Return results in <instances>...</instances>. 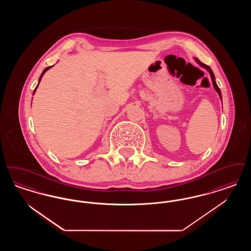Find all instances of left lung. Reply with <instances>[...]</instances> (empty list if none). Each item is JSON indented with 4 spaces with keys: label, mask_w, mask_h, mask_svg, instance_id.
I'll list each match as a JSON object with an SVG mask.
<instances>
[{
    "label": "left lung",
    "mask_w": 251,
    "mask_h": 251,
    "mask_svg": "<svg viewBox=\"0 0 251 251\" xmlns=\"http://www.w3.org/2000/svg\"><path fill=\"white\" fill-rule=\"evenodd\" d=\"M195 61L201 66V67H202L203 69H205L207 72L210 73V76H211V79H212V83H213V85H214V87H215V91L217 92V94L219 95V98H220V100H222V96H221V91H220V89H219V87H218V85L216 84V82H215V74H214V72L212 71V69L209 67V66H207V65H205V64H203L201 63L200 60L198 59V58H195Z\"/></svg>",
    "instance_id": "8db88e82"
}]
</instances>
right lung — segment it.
Returning <instances> with one entry per match:
<instances>
[{"instance_id": "add662e5", "label": "right lung", "mask_w": 251, "mask_h": 251, "mask_svg": "<svg viewBox=\"0 0 251 251\" xmlns=\"http://www.w3.org/2000/svg\"><path fill=\"white\" fill-rule=\"evenodd\" d=\"M50 68H52V66H51V67H48V68H46V69H45V70H44V71H43V72H42V73H41V75H40V77H39V79H38V84H37V85H36V88H35V90H34V93H33V95H34V94H35V93H36V88H37V86H38V84H39V83H40V81H41V79H42V77H43V75H44V73H45V72H47V71H48V70H50Z\"/></svg>"}]
</instances>
